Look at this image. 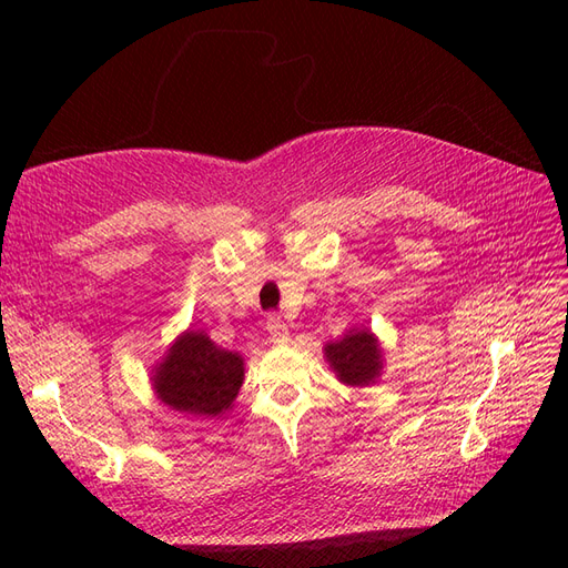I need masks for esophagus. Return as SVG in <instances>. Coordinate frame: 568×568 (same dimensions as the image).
I'll list each match as a JSON object with an SVG mask.
<instances>
[{
    "label": "esophagus",
    "mask_w": 568,
    "mask_h": 568,
    "mask_svg": "<svg viewBox=\"0 0 568 568\" xmlns=\"http://www.w3.org/2000/svg\"><path fill=\"white\" fill-rule=\"evenodd\" d=\"M267 334L272 343H288V326L284 324L282 317H270L267 320Z\"/></svg>",
    "instance_id": "esophagus-1"
}]
</instances>
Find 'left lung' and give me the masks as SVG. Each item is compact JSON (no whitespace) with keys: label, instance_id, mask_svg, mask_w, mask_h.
Returning a JSON list of instances; mask_svg holds the SVG:
<instances>
[{"label":"left lung","instance_id":"8db88e82","mask_svg":"<svg viewBox=\"0 0 568 568\" xmlns=\"http://www.w3.org/2000/svg\"><path fill=\"white\" fill-rule=\"evenodd\" d=\"M324 359L336 379L353 388L376 384L384 369L382 343L367 326H351L338 341L326 343Z\"/></svg>","mask_w":568,"mask_h":568}]
</instances>
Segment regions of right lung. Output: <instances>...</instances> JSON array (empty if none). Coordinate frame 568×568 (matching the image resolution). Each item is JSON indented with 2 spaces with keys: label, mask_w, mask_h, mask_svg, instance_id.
Wrapping results in <instances>:
<instances>
[{
  "label": "right lung",
  "mask_w": 568,
  "mask_h": 568,
  "mask_svg": "<svg viewBox=\"0 0 568 568\" xmlns=\"http://www.w3.org/2000/svg\"><path fill=\"white\" fill-rule=\"evenodd\" d=\"M244 384V357L220 348L201 329L182 332L151 369V388L170 409L222 417Z\"/></svg>",
  "instance_id": "1"
}]
</instances>
